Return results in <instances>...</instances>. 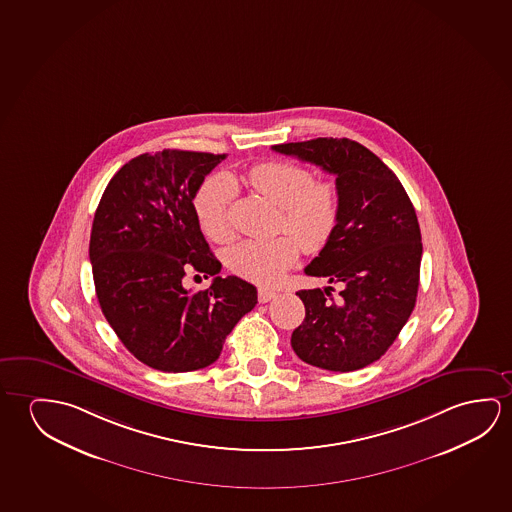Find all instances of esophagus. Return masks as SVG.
Returning <instances> with one entry per match:
<instances>
[{
  "label": "esophagus",
  "instance_id": "34e87169",
  "mask_svg": "<svg viewBox=\"0 0 512 512\" xmlns=\"http://www.w3.org/2000/svg\"><path fill=\"white\" fill-rule=\"evenodd\" d=\"M276 298V291L268 289V287H260L259 289V301L260 303H268L271 299Z\"/></svg>",
  "mask_w": 512,
  "mask_h": 512
}]
</instances>
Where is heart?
Here are the masks:
<instances>
[{"mask_svg": "<svg viewBox=\"0 0 512 512\" xmlns=\"http://www.w3.org/2000/svg\"><path fill=\"white\" fill-rule=\"evenodd\" d=\"M248 182L259 195L280 207L278 227L291 236L237 243L228 250V268L255 284H275L296 264L299 246L305 252L319 253L330 244L342 213L340 191L333 182L315 181L308 168L289 161L252 166ZM236 197L237 184L227 173L213 175L200 186L193 204L205 236L218 243L232 237Z\"/></svg>", "mask_w": 512, "mask_h": 512, "instance_id": "b5f03b06", "label": "heart"}]
</instances>
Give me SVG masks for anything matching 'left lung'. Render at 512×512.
Wrapping results in <instances>:
<instances>
[{
	"instance_id": "left-lung-1",
	"label": "left lung",
	"mask_w": 512,
	"mask_h": 512,
	"mask_svg": "<svg viewBox=\"0 0 512 512\" xmlns=\"http://www.w3.org/2000/svg\"><path fill=\"white\" fill-rule=\"evenodd\" d=\"M273 150L333 173L342 213L330 244L305 273L340 287L298 291L305 321L292 331L308 365L349 372L379 360L415 308L422 236L415 207L388 166L349 138L282 143Z\"/></svg>"
}]
</instances>
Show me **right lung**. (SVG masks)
Returning <instances> with one entry per match:
<instances>
[{"instance_id": "right-lung-1", "label": "right lung", "mask_w": 512, "mask_h": 512, "mask_svg": "<svg viewBox=\"0 0 512 512\" xmlns=\"http://www.w3.org/2000/svg\"><path fill=\"white\" fill-rule=\"evenodd\" d=\"M225 154L161 150L122 166L104 189L90 234L95 294L106 321L140 362L189 372L216 362L228 333L257 305V289L221 278L200 230L195 195ZM188 270L214 275L186 290Z\"/></svg>"}]
</instances>
